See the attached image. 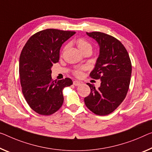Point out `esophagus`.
<instances>
[{
    "instance_id": "esophagus-1",
    "label": "esophagus",
    "mask_w": 152,
    "mask_h": 152,
    "mask_svg": "<svg viewBox=\"0 0 152 152\" xmlns=\"http://www.w3.org/2000/svg\"><path fill=\"white\" fill-rule=\"evenodd\" d=\"M81 84V82L80 81H73V85L74 86H79Z\"/></svg>"
}]
</instances>
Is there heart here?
Listing matches in <instances>:
<instances>
[{"mask_svg": "<svg viewBox=\"0 0 152 152\" xmlns=\"http://www.w3.org/2000/svg\"><path fill=\"white\" fill-rule=\"evenodd\" d=\"M77 45L78 48L81 51H83L86 48H91L92 49V46H91L90 44L88 43L87 41H86L85 39H79L77 41ZM75 74L77 76L81 75V72L79 71V70H77V71H75Z\"/></svg>", "mask_w": 152, "mask_h": 152, "instance_id": "obj_1", "label": "heart"}]
</instances>
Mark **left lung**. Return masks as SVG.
<instances>
[{
	"instance_id": "left-lung-1",
	"label": "left lung",
	"mask_w": 152,
	"mask_h": 152,
	"mask_svg": "<svg viewBox=\"0 0 152 152\" xmlns=\"http://www.w3.org/2000/svg\"><path fill=\"white\" fill-rule=\"evenodd\" d=\"M99 45V55L91 77L100 79V86L96 88L88 83L91 92L84 99L86 107L99 115L113 112L122 103L129 88L132 65L124 46L120 41L100 32H86Z\"/></svg>"
}]
</instances>
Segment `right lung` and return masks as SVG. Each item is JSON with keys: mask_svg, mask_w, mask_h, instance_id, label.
Instances as JSON below:
<instances>
[{"mask_svg": "<svg viewBox=\"0 0 152 152\" xmlns=\"http://www.w3.org/2000/svg\"><path fill=\"white\" fill-rule=\"evenodd\" d=\"M75 32L46 29L28 40L21 52L19 73L22 93L32 110L52 115L62 105V90L73 84L70 78L52 79V66L59 61L60 48Z\"/></svg>", "mask_w": 152, "mask_h": 152, "instance_id": "1", "label": "right lung"}]
</instances>
